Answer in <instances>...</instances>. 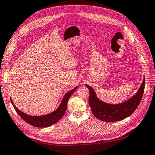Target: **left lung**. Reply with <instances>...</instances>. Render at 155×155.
<instances>
[{"instance_id": "left-lung-1", "label": "left lung", "mask_w": 155, "mask_h": 155, "mask_svg": "<svg viewBox=\"0 0 155 155\" xmlns=\"http://www.w3.org/2000/svg\"><path fill=\"white\" fill-rule=\"evenodd\" d=\"M144 86L145 78H144L140 88L131 98L120 104H110L97 98L93 88L86 85L90 91L89 105L91 112L97 118L104 122H111L124 120L130 116L139 105L143 96Z\"/></svg>"}]
</instances>
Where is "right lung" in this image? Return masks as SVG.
<instances>
[{
  "mask_svg": "<svg viewBox=\"0 0 155 155\" xmlns=\"http://www.w3.org/2000/svg\"><path fill=\"white\" fill-rule=\"evenodd\" d=\"M78 86L74 88L73 90L68 91V92L65 94V96L63 97L60 105L54 112L43 116H37L28 115L27 114L21 111L20 110H18L17 107L15 106V104L12 101L11 98V101L12 106H13L14 108L16 110V112L18 113V114L27 123L33 126H35V127L45 128L55 124L56 122H58L59 120L62 118V116L64 115L66 110H67L68 102L69 97H71V94L74 93V91L76 90Z\"/></svg>",
  "mask_w": 155,
  "mask_h": 155,
  "instance_id": "add662e5",
  "label": "right lung"
}]
</instances>
